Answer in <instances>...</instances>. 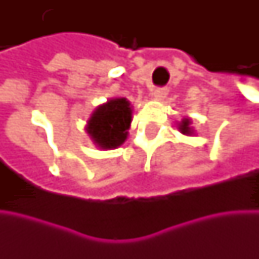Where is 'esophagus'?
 <instances>
[{
  "label": "esophagus",
  "instance_id": "1",
  "mask_svg": "<svg viewBox=\"0 0 259 259\" xmlns=\"http://www.w3.org/2000/svg\"><path fill=\"white\" fill-rule=\"evenodd\" d=\"M167 94H168L167 88H155L154 91H153V96H154L155 99H164Z\"/></svg>",
  "mask_w": 259,
  "mask_h": 259
}]
</instances>
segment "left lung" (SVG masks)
<instances>
[{"label":"left lung","instance_id":"obj_1","mask_svg":"<svg viewBox=\"0 0 259 259\" xmlns=\"http://www.w3.org/2000/svg\"><path fill=\"white\" fill-rule=\"evenodd\" d=\"M179 131L183 135H193L194 130L193 126H192V119L187 118V116H184L183 119L179 122Z\"/></svg>","mask_w":259,"mask_h":259}]
</instances>
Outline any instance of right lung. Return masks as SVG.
<instances>
[{
  "label": "right lung",
  "mask_w": 259,
  "mask_h": 259,
  "mask_svg": "<svg viewBox=\"0 0 259 259\" xmlns=\"http://www.w3.org/2000/svg\"><path fill=\"white\" fill-rule=\"evenodd\" d=\"M131 121V102L126 98H112L95 109L85 130L96 147L101 150H114L128 138Z\"/></svg>",
  "instance_id": "1"
}]
</instances>
